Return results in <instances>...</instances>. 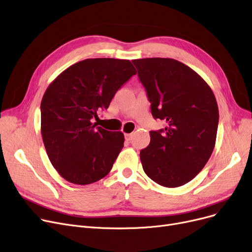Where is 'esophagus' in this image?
<instances>
[{
	"label": "esophagus",
	"instance_id": "obj_1",
	"mask_svg": "<svg viewBox=\"0 0 252 252\" xmlns=\"http://www.w3.org/2000/svg\"><path fill=\"white\" fill-rule=\"evenodd\" d=\"M125 136H126V141H130V140L133 139V134H126Z\"/></svg>",
	"mask_w": 252,
	"mask_h": 252
}]
</instances>
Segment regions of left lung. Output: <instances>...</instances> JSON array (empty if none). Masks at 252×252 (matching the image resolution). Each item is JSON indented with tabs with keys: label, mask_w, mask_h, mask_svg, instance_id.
<instances>
[{
	"label": "left lung",
	"mask_w": 252,
	"mask_h": 252,
	"mask_svg": "<svg viewBox=\"0 0 252 252\" xmlns=\"http://www.w3.org/2000/svg\"><path fill=\"white\" fill-rule=\"evenodd\" d=\"M132 62L152 116L167 124L150 132L149 145L140 151L142 167L158 184L181 187L202 171L212 155L220 119L215 95L198 73L176 60Z\"/></svg>",
	"instance_id": "1"
}]
</instances>
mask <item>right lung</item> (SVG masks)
<instances>
[{
  "instance_id": "1",
  "label": "right lung",
  "mask_w": 252,
  "mask_h": 252,
  "mask_svg": "<svg viewBox=\"0 0 252 252\" xmlns=\"http://www.w3.org/2000/svg\"><path fill=\"white\" fill-rule=\"evenodd\" d=\"M136 73L128 60L87 59L47 87L41 102L42 139L52 166L67 181L91 184L112 169L124 134L97 126L94 119Z\"/></svg>"
}]
</instances>
